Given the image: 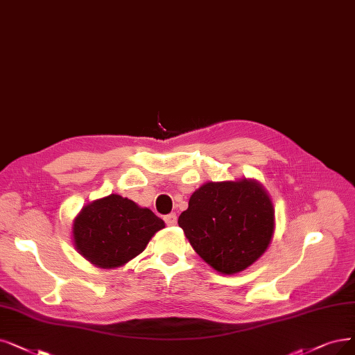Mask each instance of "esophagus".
<instances>
[{
    "label": "esophagus",
    "instance_id": "1",
    "mask_svg": "<svg viewBox=\"0 0 355 355\" xmlns=\"http://www.w3.org/2000/svg\"><path fill=\"white\" fill-rule=\"evenodd\" d=\"M164 221H166L167 225H176L178 217H176V214H168V216L164 217Z\"/></svg>",
    "mask_w": 355,
    "mask_h": 355
}]
</instances>
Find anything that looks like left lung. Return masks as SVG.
<instances>
[{"mask_svg": "<svg viewBox=\"0 0 355 355\" xmlns=\"http://www.w3.org/2000/svg\"><path fill=\"white\" fill-rule=\"evenodd\" d=\"M193 250L217 272L245 271L271 245L275 209L257 179L207 182L179 220Z\"/></svg>", "mask_w": 355, "mask_h": 355, "instance_id": "left-lung-1", "label": "left lung"}]
</instances>
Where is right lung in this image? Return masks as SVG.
Masks as SVG:
<instances>
[{"instance_id":"add662e5","label":"right lung","mask_w":355,"mask_h":355,"mask_svg":"<svg viewBox=\"0 0 355 355\" xmlns=\"http://www.w3.org/2000/svg\"><path fill=\"white\" fill-rule=\"evenodd\" d=\"M164 221L148 208L116 193L84 205L71 236L81 257L103 269L119 268L143 252Z\"/></svg>"}]
</instances>
